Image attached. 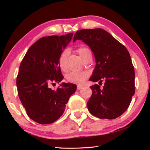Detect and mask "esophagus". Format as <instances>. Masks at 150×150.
<instances>
[{
	"label": "esophagus",
	"mask_w": 150,
	"mask_h": 150,
	"mask_svg": "<svg viewBox=\"0 0 150 150\" xmlns=\"http://www.w3.org/2000/svg\"><path fill=\"white\" fill-rule=\"evenodd\" d=\"M82 88H83V86H81V85H77V90H80Z\"/></svg>",
	"instance_id": "1"
}]
</instances>
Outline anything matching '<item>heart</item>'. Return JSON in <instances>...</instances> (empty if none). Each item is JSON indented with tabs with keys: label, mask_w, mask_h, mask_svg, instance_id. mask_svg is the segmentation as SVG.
Listing matches in <instances>:
<instances>
[{
	"label": "heart",
	"mask_w": 150,
	"mask_h": 150,
	"mask_svg": "<svg viewBox=\"0 0 150 150\" xmlns=\"http://www.w3.org/2000/svg\"><path fill=\"white\" fill-rule=\"evenodd\" d=\"M77 53L79 55L81 59L83 62L85 60L86 58L89 56H92L91 52L88 48L86 47H81L78 48L77 50ZM67 55V51H63L60 54L59 57V66L60 69L62 71H65V60ZM88 73L87 71H81V72H71L66 75L65 78L68 82L75 83V84H81L88 77Z\"/></svg>",
	"instance_id": "obj_1"
}]
</instances>
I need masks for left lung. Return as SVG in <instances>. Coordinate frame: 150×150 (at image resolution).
Instances as JSON below:
<instances>
[{
    "mask_svg": "<svg viewBox=\"0 0 150 150\" xmlns=\"http://www.w3.org/2000/svg\"><path fill=\"white\" fill-rule=\"evenodd\" d=\"M77 40L87 44L95 55L96 66L89 80L100 85L105 81L103 88L97 84L91 87L88 110L99 118H118L128 109L135 93V72L128 51L101 28L79 30L73 42Z\"/></svg>",
    "mask_w": 150,
    "mask_h": 150,
    "instance_id": "8db88e82",
    "label": "left lung"
}]
</instances>
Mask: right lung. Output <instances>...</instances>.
Returning a JSON list of instances; mask_svg holds the SVG:
<instances>
[{"label":"right lung","mask_w":150,"mask_h":150,"mask_svg":"<svg viewBox=\"0 0 150 150\" xmlns=\"http://www.w3.org/2000/svg\"><path fill=\"white\" fill-rule=\"evenodd\" d=\"M73 35L42 38L32 45L20 63L16 78L20 100L28 116L40 124L53 123L61 117L77 88L76 85L65 83L56 90L50 87L63 80L59 57Z\"/></svg>","instance_id":"obj_1"}]
</instances>
